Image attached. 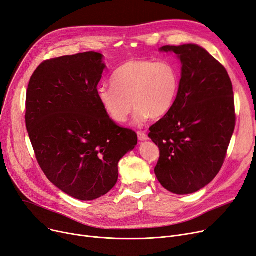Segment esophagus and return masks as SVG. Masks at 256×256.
I'll return each mask as SVG.
<instances>
[{
    "mask_svg": "<svg viewBox=\"0 0 256 256\" xmlns=\"http://www.w3.org/2000/svg\"><path fill=\"white\" fill-rule=\"evenodd\" d=\"M138 139L140 141H146V140H148V136H147L146 134L143 132H138Z\"/></svg>",
    "mask_w": 256,
    "mask_h": 256,
    "instance_id": "obj_1",
    "label": "esophagus"
}]
</instances>
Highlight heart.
<instances>
[{"instance_id": "b5f03b06", "label": "heart", "mask_w": 256, "mask_h": 256, "mask_svg": "<svg viewBox=\"0 0 256 256\" xmlns=\"http://www.w3.org/2000/svg\"><path fill=\"white\" fill-rule=\"evenodd\" d=\"M180 76L170 61L130 60L112 74V87L98 89V100L106 115L116 124H124L132 111L134 124L141 126L150 117L165 116L178 98Z\"/></svg>"}]
</instances>
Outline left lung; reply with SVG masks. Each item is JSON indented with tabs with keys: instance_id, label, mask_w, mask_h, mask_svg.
<instances>
[{
	"instance_id": "8db88e82",
	"label": "left lung",
	"mask_w": 256,
	"mask_h": 256,
	"mask_svg": "<svg viewBox=\"0 0 256 256\" xmlns=\"http://www.w3.org/2000/svg\"><path fill=\"white\" fill-rule=\"evenodd\" d=\"M182 63L178 98L148 137L158 146V180L178 195L192 194L219 173L234 130L232 84L224 66L197 44L165 46Z\"/></svg>"
}]
</instances>
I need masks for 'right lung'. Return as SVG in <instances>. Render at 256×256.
I'll return each instance as SVG.
<instances>
[{
	"mask_svg": "<svg viewBox=\"0 0 256 256\" xmlns=\"http://www.w3.org/2000/svg\"><path fill=\"white\" fill-rule=\"evenodd\" d=\"M100 52L46 60L31 76L26 126L37 162L65 194L88 201L118 180V162L135 148L137 134L118 126L98 100L106 65Z\"/></svg>",
	"mask_w": 256,
	"mask_h": 256,
	"instance_id": "obj_1",
	"label": "right lung"
}]
</instances>
